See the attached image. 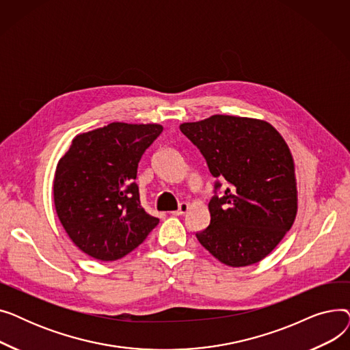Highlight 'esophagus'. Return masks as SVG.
Wrapping results in <instances>:
<instances>
[{"label":"esophagus","instance_id":"esophagus-1","mask_svg":"<svg viewBox=\"0 0 350 350\" xmlns=\"http://www.w3.org/2000/svg\"><path fill=\"white\" fill-rule=\"evenodd\" d=\"M190 206L187 203H181L176 211H172V215H183L189 211Z\"/></svg>","mask_w":350,"mask_h":350}]
</instances>
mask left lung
Returning a JSON list of instances; mask_svg holds the SVG:
<instances>
[{
    "label": "left lung",
    "instance_id": "8db88e82",
    "mask_svg": "<svg viewBox=\"0 0 350 350\" xmlns=\"http://www.w3.org/2000/svg\"><path fill=\"white\" fill-rule=\"evenodd\" d=\"M180 131L198 147L213 177L230 183L223 197L211 198L210 226L197 240L228 267L262 261L298 213L289 146L271 123L254 118L213 115L181 123Z\"/></svg>",
    "mask_w": 350,
    "mask_h": 350
}]
</instances>
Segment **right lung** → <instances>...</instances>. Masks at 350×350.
I'll use <instances>...</instances> for the list:
<instances>
[{
	"label": "right lung",
	"mask_w": 350,
	"mask_h": 350,
	"mask_svg": "<svg viewBox=\"0 0 350 350\" xmlns=\"http://www.w3.org/2000/svg\"><path fill=\"white\" fill-rule=\"evenodd\" d=\"M163 132L157 123L113 122L73 137L53 177V206L68 237L99 261H116L157 224L140 204L139 161Z\"/></svg>",
	"instance_id": "add662e5"
}]
</instances>
